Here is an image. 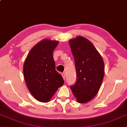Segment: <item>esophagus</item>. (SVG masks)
Instances as JSON below:
<instances>
[{"mask_svg": "<svg viewBox=\"0 0 127 127\" xmlns=\"http://www.w3.org/2000/svg\"><path fill=\"white\" fill-rule=\"evenodd\" d=\"M61 75H62V76H63L64 80H65V78H66V74H65V73H64V72L63 73L61 74Z\"/></svg>", "mask_w": 127, "mask_h": 127, "instance_id": "obj_1", "label": "esophagus"}]
</instances>
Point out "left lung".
<instances>
[{
    "label": "left lung",
    "instance_id": "left-lung-1",
    "mask_svg": "<svg viewBox=\"0 0 127 127\" xmlns=\"http://www.w3.org/2000/svg\"><path fill=\"white\" fill-rule=\"evenodd\" d=\"M75 59L76 82L70 88L77 101L85 103L97 94L104 74V62L92 43L81 36L69 40Z\"/></svg>",
    "mask_w": 127,
    "mask_h": 127
}]
</instances>
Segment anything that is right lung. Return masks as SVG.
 <instances>
[{"label": "right lung", "instance_id": "obj_1", "mask_svg": "<svg viewBox=\"0 0 127 127\" xmlns=\"http://www.w3.org/2000/svg\"><path fill=\"white\" fill-rule=\"evenodd\" d=\"M58 41L42 40L30 50L23 67L26 86L33 97L48 102L57 89L63 86L62 76L56 71L53 51Z\"/></svg>", "mask_w": 127, "mask_h": 127}]
</instances>
